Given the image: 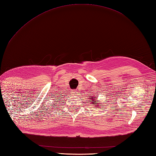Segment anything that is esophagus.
Instances as JSON below:
<instances>
[{"mask_svg": "<svg viewBox=\"0 0 156 156\" xmlns=\"http://www.w3.org/2000/svg\"><path fill=\"white\" fill-rule=\"evenodd\" d=\"M78 93V91H76V90H73V91H72L71 92V95H77Z\"/></svg>", "mask_w": 156, "mask_h": 156, "instance_id": "obj_1", "label": "esophagus"}]
</instances>
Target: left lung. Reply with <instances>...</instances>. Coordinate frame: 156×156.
<instances>
[{
    "label": "left lung",
    "instance_id": "1",
    "mask_svg": "<svg viewBox=\"0 0 156 156\" xmlns=\"http://www.w3.org/2000/svg\"><path fill=\"white\" fill-rule=\"evenodd\" d=\"M95 98H96V97H91V98H89L90 99H90V101H91V103H95V101H93V99H95Z\"/></svg>",
    "mask_w": 156,
    "mask_h": 156
}]
</instances>
